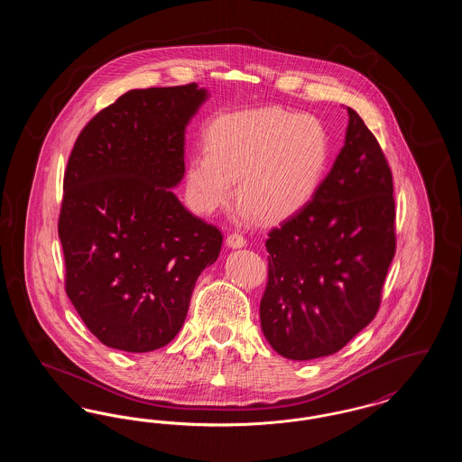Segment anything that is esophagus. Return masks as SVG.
<instances>
[{
    "label": "esophagus",
    "instance_id": "esophagus-1",
    "mask_svg": "<svg viewBox=\"0 0 462 462\" xmlns=\"http://www.w3.org/2000/svg\"><path fill=\"white\" fill-rule=\"evenodd\" d=\"M226 245L228 247H232V249H241L245 245V239L239 236V234H230L228 237H226Z\"/></svg>",
    "mask_w": 462,
    "mask_h": 462
}]
</instances>
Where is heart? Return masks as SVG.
Listing matches in <instances>:
<instances>
[{"label": "heart", "instance_id": "obj_1", "mask_svg": "<svg viewBox=\"0 0 462 462\" xmlns=\"http://www.w3.org/2000/svg\"><path fill=\"white\" fill-rule=\"evenodd\" d=\"M328 161V134L310 116L262 109L221 116L206 132V152L187 159V192L199 211H218L234 194L264 223L296 215L313 196Z\"/></svg>", "mask_w": 462, "mask_h": 462}]
</instances>
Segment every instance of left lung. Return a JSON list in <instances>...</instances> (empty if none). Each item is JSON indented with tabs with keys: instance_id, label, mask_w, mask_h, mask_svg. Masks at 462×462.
Returning <instances> with one entry per match:
<instances>
[{
	"instance_id": "left-lung-1",
	"label": "left lung",
	"mask_w": 462,
	"mask_h": 462,
	"mask_svg": "<svg viewBox=\"0 0 462 462\" xmlns=\"http://www.w3.org/2000/svg\"><path fill=\"white\" fill-rule=\"evenodd\" d=\"M346 110L345 145L329 173L266 241L262 330L291 360L339 352L367 328L395 256L392 171L362 117Z\"/></svg>"
}]
</instances>
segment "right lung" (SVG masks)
<instances>
[{"label": "right lung", "mask_w": 462, "mask_h": 462, "mask_svg": "<svg viewBox=\"0 0 462 462\" xmlns=\"http://www.w3.org/2000/svg\"><path fill=\"white\" fill-rule=\"evenodd\" d=\"M209 93L196 83L132 89L79 133L67 162L59 237L66 291L106 346L152 352L181 329L220 230L176 198L185 130Z\"/></svg>", "instance_id": "1"}]
</instances>
